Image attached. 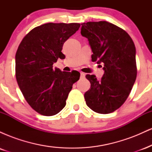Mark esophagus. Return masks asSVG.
Segmentation results:
<instances>
[{"label":"esophagus","mask_w":152,"mask_h":152,"mask_svg":"<svg viewBox=\"0 0 152 152\" xmlns=\"http://www.w3.org/2000/svg\"><path fill=\"white\" fill-rule=\"evenodd\" d=\"M85 76H86V74H85L84 73L81 72V78H84Z\"/></svg>","instance_id":"34e87169"}]
</instances>
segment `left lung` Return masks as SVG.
Listing matches in <instances>:
<instances>
[{
	"instance_id": "1",
	"label": "left lung",
	"mask_w": 152,
	"mask_h": 152,
	"mask_svg": "<svg viewBox=\"0 0 152 152\" xmlns=\"http://www.w3.org/2000/svg\"><path fill=\"white\" fill-rule=\"evenodd\" d=\"M82 36L88 38L91 58L104 64L100 80L87 74L91 83L84 94L86 105L99 114H110L123 105L137 78L136 48L133 40L124 29L107 21L81 24Z\"/></svg>"
}]
</instances>
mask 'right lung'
<instances>
[{
	"label": "right lung",
	"instance_id": "add662e5",
	"mask_svg": "<svg viewBox=\"0 0 152 152\" xmlns=\"http://www.w3.org/2000/svg\"><path fill=\"white\" fill-rule=\"evenodd\" d=\"M81 24L48 23L37 26L23 38L15 53V78L24 98L33 109L43 116H53L66 106L73 84L80 73L53 69L65 41Z\"/></svg>",
	"mask_w": 152,
	"mask_h": 152
}]
</instances>
